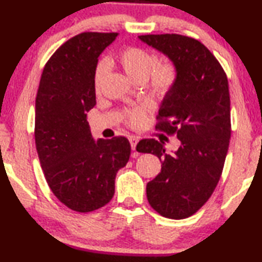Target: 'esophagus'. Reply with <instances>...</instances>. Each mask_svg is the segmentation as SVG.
I'll use <instances>...</instances> for the list:
<instances>
[{
	"label": "esophagus",
	"instance_id": "1",
	"mask_svg": "<svg viewBox=\"0 0 262 262\" xmlns=\"http://www.w3.org/2000/svg\"><path fill=\"white\" fill-rule=\"evenodd\" d=\"M128 141H130V144H131L132 150H135L136 146H137V143L139 142V138L136 137V136H130Z\"/></svg>",
	"mask_w": 262,
	"mask_h": 262
}]
</instances>
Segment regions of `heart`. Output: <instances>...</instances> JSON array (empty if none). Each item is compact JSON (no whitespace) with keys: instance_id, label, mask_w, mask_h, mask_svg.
<instances>
[{"instance_id":"obj_1","label":"heart","mask_w":262,"mask_h":262,"mask_svg":"<svg viewBox=\"0 0 262 262\" xmlns=\"http://www.w3.org/2000/svg\"><path fill=\"white\" fill-rule=\"evenodd\" d=\"M118 63L123 68L124 73L134 82H145L149 78L150 85L161 96H164L173 91L178 82V69L171 62L159 63L155 53L146 51L141 48H126L117 56ZM107 71L106 62H100L96 66L94 73V87L96 91L101 85V82ZM148 106H141L127 113L128 121L132 126H139L145 118V111Z\"/></svg>"}]
</instances>
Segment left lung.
<instances>
[{"label": "left lung", "mask_w": 262, "mask_h": 262, "mask_svg": "<svg viewBox=\"0 0 262 262\" xmlns=\"http://www.w3.org/2000/svg\"><path fill=\"white\" fill-rule=\"evenodd\" d=\"M138 38L178 69V82L161 102L156 127L177 135L180 146L168 154L164 142L142 139L136 149L162 162L160 174L146 185L149 204L161 216L182 220L209 200L223 170L231 135L228 78L216 57L195 39L180 34Z\"/></svg>", "instance_id": "1"}]
</instances>
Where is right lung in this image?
<instances>
[{"mask_svg": "<svg viewBox=\"0 0 262 262\" xmlns=\"http://www.w3.org/2000/svg\"><path fill=\"white\" fill-rule=\"evenodd\" d=\"M117 35L84 32L64 42L46 63L35 98V146L45 179L77 212L110 203L118 170L130 159L127 138L94 141L87 121L96 105L98 57Z\"/></svg>", "mask_w": 262, "mask_h": 262, "instance_id": "right-lung-1", "label": "right lung"}]
</instances>
